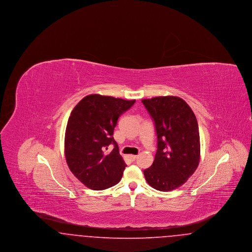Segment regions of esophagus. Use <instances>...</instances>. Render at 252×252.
Returning a JSON list of instances; mask_svg holds the SVG:
<instances>
[{
    "mask_svg": "<svg viewBox=\"0 0 252 252\" xmlns=\"http://www.w3.org/2000/svg\"><path fill=\"white\" fill-rule=\"evenodd\" d=\"M128 158H129V159L131 161H134V160H136V158H138V156L137 155H128Z\"/></svg>",
    "mask_w": 252,
    "mask_h": 252,
    "instance_id": "1",
    "label": "esophagus"
}]
</instances>
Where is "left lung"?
Segmentation results:
<instances>
[{
    "label": "left lung",
    "mask_w": 252,
    "mask_h": 252,
    "mask_svg": "<svg viewBox=\"0 0 252 252\" xmlns=\"http://www.w3.org/2000/svg\"><path fill=\"white\" fill-rule=\"evenodd\" d=\"M155 123L158 149L153 164L144 171L147 183L160 192L184 184L200 159L198 124L189 105L177 96L142 100Z\"/></svg>",
    "instance_id": "1"
}]
</instances>
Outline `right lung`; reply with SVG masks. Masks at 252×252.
I'll return each instance as SVG.
<instances>
[{
    "label": "right lung",
    "mask_w": 252,
    "mask_h": 252,
    "mask_svg": "<svg viewBox=\"0 0 252 252\" xmlns=\"http://www.w3.org/2000/svg\"><path fill=\"white\" fill-rule=\"evenodd\" d=\"M135 100L90 94L71 112L65 132V157L74 177L92 190H105L117 184L126 164L113 139L114 127L121 115ZM115 144L108 155L109 144Z\"/></svg>",
    "instance_id": "obj_1"
}]
</instances>
